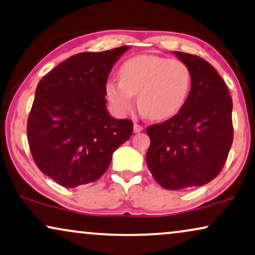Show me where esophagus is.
I'll use <instances>...</instances> for the list:
<instances>
[{
    "instance_id": "34e87169",
    "label": "esophagus",
    "mask_w": 255,
    "mask_h": 255,
    "mask_svg": "<svg viewBox=\"0 0 255 255\" xmlns=\"http://www.w3.org/2000/svg\"><path fill=\"white\" fill-rule=\"evenodd\" d=\"M133 129H134V133H140V131L143 130V127H142V126L138 125V124H134Z\"/></svg>"
}]
</instances>
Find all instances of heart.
I'll list each match as a JSON object with an SVG mask.
<instances>
[{
  "mask_svg": "<svg viewBox=\"0 0 255 255\" xmlns=\"http://www.w3.org/2000/svg\"><path fill=\"white\" fill-rule=\"evenodd\" d=\"M119 77L120 81L105 85L106 99L119 115L129 113L137 94L142 114L151 120H167L182 110L191 88V72L184 63L156 54L127 59L119 69Z\"/></svg>",
  "mask_w": 255,
  "mask_h": 255,
  "instance_id": "heart-1",
  "label": "heart"
}]
</instances>
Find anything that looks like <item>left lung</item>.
<instances>
[{"mask_svg": "<svg viewBox=\"0 0 255 255\" xmlns=\"http://www.w3.org/2000/svg\"><path fill=\"white\" fill-rule=\"evenodd\" d=\"M191 72L188 100L178 114L147 127L148 169L168 190L202 186L222 171L233 141L232 98L211 64L174 51Z\"/></svg>", "mask_w": 255, "mask_h": 255, "instance_id": "left-lung-1", "label": "left lung"}]
</instances>
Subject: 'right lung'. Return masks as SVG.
Returning a JSON list of instances; mask_svg holds the SVG:
<instances>
[{
    "label": "right lung",
    "instance_id": "1",
    "mask_svg": "<svg viewBox=\"0 0 255 255\" xmlns=\"http://www.w3.org/2000/svg\"><path fill=\"white\" fill-rule=\"evenodd\" d=\"M128 49L77 53L37 85L28 120L30 151L39 170L59 185L97 181L133 134V122L112 118L105 98L108 74Z\"/></svg>",
    "mask_w": 255,
    "mask_h": 255
}]
</instances>
